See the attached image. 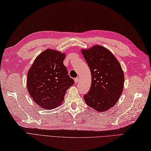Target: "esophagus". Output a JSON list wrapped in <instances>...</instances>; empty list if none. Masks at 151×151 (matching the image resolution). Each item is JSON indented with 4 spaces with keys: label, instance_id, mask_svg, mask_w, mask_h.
<instances>
[{
    "label": "esophagus",
    "instance_id": "esophagus-1",
    "mask_svg": "<svg viewBox=\"0 0 151 151\" xmlns=\"http://www.w3.org/2000/svg\"><path fill=\"white\" fill-rule=\"evenodd\" d=\"M78 82H79V78H75V83H78Z\"/></svg>",
    "mask_w": 151,
    "mask_h": 151
}]
</instances>
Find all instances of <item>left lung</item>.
<instances>
[{
    "label": "left lung",
    "mask_w": 151,
    "mask_h": 151,
    "mask_svg": "<svg viewBox=\"0 0 151 151\" xmlns=\"http://www.w3.org/2000/svg\"><path fill=\"white\" fill-rule=\"evenodd\" d=\"M81 51L92 76L90 90L83 99L87 105L99 112L106 111L118 101L123 91L124 75L121 64L113 53L102 46Z\"/></svg>",
    "instance_id": "1"
}]
</instances>
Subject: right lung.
<instances>
[{
	"label": "right lung",
	"instance_id": "right-lung-1",
	"mask_svg": "<svg viewBox=\"0 0 151 151\" xmlns=\"http://www.w3.org/2000/svg\"><path fill=\"white\" fill-rule=\"evenodd\" d=\"M65 54L47 49L34 60L27 73V87L30 97L42 109L61 105L68 88L74 84L63 64Z\"/></svg>",
	"mask_w": 151,
	"mask_h": 151
}]
</instances>
